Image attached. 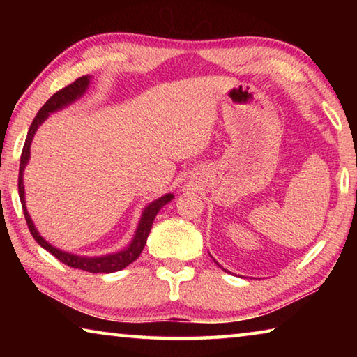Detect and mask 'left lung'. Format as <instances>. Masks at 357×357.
<instances>
[{
  "label": "left lung",
  "mask_w": 357,
  "mask_h": 357,
  "mask_svg": "<svg viewBox=\"0 0 357 357\" xmlns=\"http://www.w3.org/2000/svg\"><path fill=\"white\" fill-rule=\"evenodd\" d=\"M213 259H214V258H213ZM214 263H215V264H217V266H219V268H222V266H220V264H219V263H217V261H215V259H214ZM222 269H223V271H225V273H228V271H227V269H225V268H222Z\"/></svg>",
  "instance_id": "1"
}]
</instances>
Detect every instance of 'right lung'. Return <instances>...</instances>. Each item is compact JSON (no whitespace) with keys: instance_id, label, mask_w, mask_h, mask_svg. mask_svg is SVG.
<instances>
[{"instance_id":"add662e5","label":"right lung","mask_w":357,"mask_h":357,"mask_svg":"<svg viewBox=\"0 0 357 357\" xmlns=\"http://www.w3.org/2000/svg\"><path fill=\"white\" fill-rule=\"evenodd\" d=\"M89 83H91V75H84V77L77 78V80L74 83H70L69 86L59 89L58 93L53 94L52 98L48 99L44 105H42L38 114H36V118L33 119L31 126H29L26 140H25V144H23V151H22V157H20L19 195H20L23 214H25L28 228H29V231H31L33 238L36 239V243H38L40 247H44L47 252H50L52 255L58 258L61 263L70 266V268L88 271V273H93V274H99V273L110 274V273H116V271L124 269L126 266L134 263L135 259L140 257L143 247H144V244H146V239L149 236L151 227H153V222L155 219L157 213H159V211L164 208L167 203H170L173 200L174 198L173 193H165L164 197L157 198V200L151 202L149 204H146V206L143 208L142 217H140V220H138V225L135 229V234L128 247H124V249L119 252L108 253V255L84 257V255H75V253L58 249V247L52 245L50 243H47V241L40 236V233L38 231V228L34 227V222L31 220V215H29L28 209H26L25 185H23V172H25V168L29 162V157H31V143H33L34 134L39 129V126L44 123L48 116H50V113L63 110V108L72 105L75 100L83 98L84 93L88 91Z\"/></svg>"}]
</instances>
